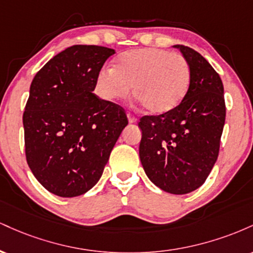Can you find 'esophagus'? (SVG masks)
I'll return each mask as SVG.
<instances>
[{
	"mask_svg": "<svg viewBox=\"0 0 253 253\" xmlns=\"http://www.w3.org/2000/svg\"><path fill=\"white\" fill-rule=\"evenodd\" d=\"M127 118H128V123L129 124H134V123H136V120H138L136 117H134L133 114H130V113H127Z\"/></svg>",
	"mask_w": 253,
	"mask_h": 253,
	"instance_id": "34e87169",
	"label": "esophagus"
}]
</instances>
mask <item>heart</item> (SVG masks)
<instances>
[{"label": "heart", "mask_w": 253, "mask_h": 253, "mask_svg": "<svg viewBox=\"0 0 253 253\" xmlns=\"http://www.w3.org/2000/svg\"><path fill=\"white\" fill-rule=\"evenodd\" d=\"M190 66L182 54L147 47L125 52L114 68L104 66L95 81L96 94L108 102L133 96L152 114L176 108L187 95Z\"/></svg>", "instance_id": "heart-1"}]
</instances>
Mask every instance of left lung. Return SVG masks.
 <instances>
[{"label":"left lung","instance_id":"8db88e82","mask_svg":"<svg viewBox=\"0 0 253 253\" xmlns=\"http://www.w3.org/2000/svg\"><path fill=\"white\" fill-rule=\"evenodd\" d=\"M175 47L189 63V89L176 108L140 119L139 156L151 182L183 195L201 187L215 164L226 106L221 78L213 66L188 46Z\"/></svg>","mask_w":253,"mask_h":253}]
</instances>
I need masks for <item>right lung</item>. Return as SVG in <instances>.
<instances>
[{"label":"right lung","mask_w":253,"mask_h":253,"mask_svg":"<svg viewBox=\"0 0 253 253\" xmlns=\"http://www.w3.org/2000/svg\"><path fill=\"white\" fill-rule=\"evenodd\" d=\"M115 53L74 45L48 60L32 81L25 107V151L38 182L60 197L91 189L128 124L123 107L94 94L97 72Z\"/></svg>","instance_id":"add662e5"}]
</instances>
